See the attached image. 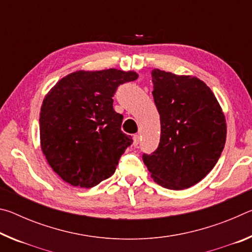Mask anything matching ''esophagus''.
Returning a JSON list of instances; mask_svg holds the SVG:
<instances>
[{
  "label": "esophagus",
  "instance_id": "esophagus-1",
  "mask_svg": "<svg viewBox=\"0 0 252 252\" xmlns=\"http://www.w3.org/2000/svg\"><path fill=\"white\" fill-rule=\"evenodd\" d=\"M140 142V135L139 134H134L133 135V146L136 147Z\"/></svg>",
  "mask_w": 252,
  "mask_h": 252
}]
</instances>
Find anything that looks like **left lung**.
<instances>
[{
    "mask_svg": "<svg viewBox=\"0 0 252 252\" xmlns=\"http://www.w3.org/2000/svg\"><path fill=\"white\" fill-rule=\"evenodd\" d=\"M161 135L157 150L143 155L151 178L170 190H183L201 181L223 150L227 123L208 85L192 75L151 72Z\"/></svg>",
    "mask_w": 252,
    "mask_h": 252,
    "instance_id": "left-lung-1",
    "label": "left lung"
}]
</instances>
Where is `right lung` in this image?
Masks as SVG:
<instances>
[{"label":"right lung","instance_id":"1","mask_svg":"<svg viewBox=\"0 0 252 252\" xmlns=\"http://www.w3.org/2000/svg\"><path fill=\"white\" fill-rule=\"evenodd\" d=\"M134 71H75L45 95L40 112L42 152L58 176L73 187L92 188L110 178L132 138L121 131L123 116L113 109L120 84Z\"/></svg>","mask_w":252,"mask_h":252}]
</instances>
